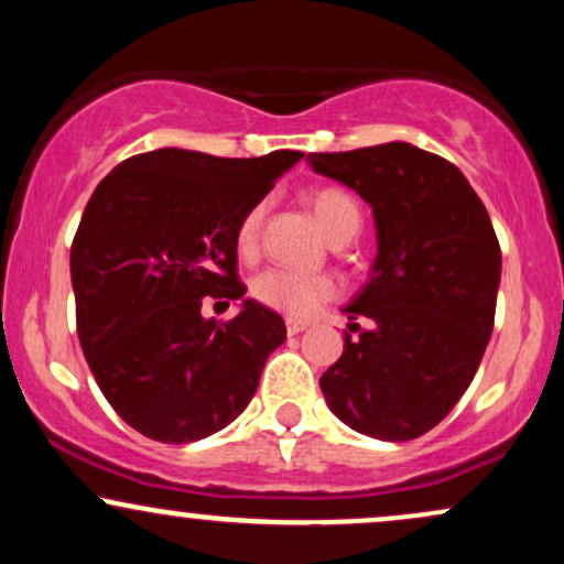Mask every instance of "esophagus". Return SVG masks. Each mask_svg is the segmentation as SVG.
<instances>
[{
	"mask_svg": "<svg viewBox=\"0 0 564 564\" xmlns=\"http://www.w3.org/2000/svg\"><path fill=\"white\" fill-rule=\"evenodd\" d=\"M307 326H310L307 321H300V318H286V334H291V336H294V334H302L304 328H307Z\"/></svg>",
	"mask_w": 564,
	"mask_h": 564,
	"instance_id": "34e87169",
	"label": "esophagus"
}]
</instances>
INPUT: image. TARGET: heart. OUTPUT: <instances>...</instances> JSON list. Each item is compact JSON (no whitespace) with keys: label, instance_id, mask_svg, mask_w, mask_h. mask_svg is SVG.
Wrapping results in <instances>:
<instances>
[{"label":"heart","instance_id":"obj_1","mask_svg":"<svg viewBox=\"0 0 564 564\" xmlns=\"http://www.w3.org/2000/svg\"><path fill=\"white\" fill-rule=\"evenodd\" d=\"M304 204L310 206L313 217L318 219V225L326 230L332 241L341 232L360 228L358 204L341 187H315V191L304 196ZM262 217L264 204H254L238 223L236 246L243 257L254 254ZM336 294H339V281L326 273H300V270L289 268H268L251 281V296L262 302L264 307L289 315V318H310L313 313H318V307L332 302Z\"/></svg>","mask_w":564,"mask_h":564}]
</instances>
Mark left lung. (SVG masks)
<instances>
[{
	"instance_id": "left-lung-1",
	"label": "left lung",
	"mask_w": 564,
	"mask_h": 564,
	"mask_svg": "<svg viewBox=\"0 0 564 564\" xmlns=\"http://www.w3.org/2000/svg\"><path fill=\"white\" fill-rule=\"evenodd\" d=\"M318 174L352 187L377 223L371 278L349 302L345 352L321 377L336 416L403 443L437 426L475 379L494 334L501 246L462 172L411 142L310 153Z\"/></svg>"
}]
</instances>
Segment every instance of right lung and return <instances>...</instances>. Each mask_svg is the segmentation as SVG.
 <instances>
[{"mask_svg":"<svg viewBox=\"0 0 564 564\" xmlns=\"http://www.w3.org/2000/svg\"><path fill=\"white\" fill-rule=\"evenodd\" d=\"M302 156L159 148L95 187L70 243L76 332L100 392L140 435L193 443L254 398L283 318L243 300L232 321H206L200 300L246 294L238 223Z\"/></svg>","mask_w":564,"mask_h":564,"instance_id":"add662e5","label":"right lung"}]
</instances>
